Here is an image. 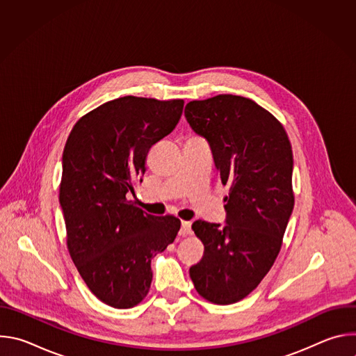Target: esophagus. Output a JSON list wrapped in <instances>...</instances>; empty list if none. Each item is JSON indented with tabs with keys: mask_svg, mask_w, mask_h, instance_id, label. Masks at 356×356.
I'll use <instances>...</instances> for the list:
<instances>
[{
	"mask_svg": "<svg viewBox=\"0 0 356 356\" xmlns=\"http://www.w3.org/2000/svg\"><path fill=\"white\" fill-rule=\"evenodd\" d=\"M188 234H191V222L190 221H181L180 235H188Z\"/></svg>",
	"mask_w": 356,
	"mask_h": 356,
	"instance_id": "esophagus-1",
	"label": "esophagus"
}]
</instances>
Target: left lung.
<instances>
[{
    "mask_svg": "<svg viewBox=\"0 0 356 356\" xmlns=\"http://www.w3.org/2000/svg\"><path fill=\"white\" fill-rule=\"evenodd\" d=\"M184 117L210 143L221 181L229 186L225 224L191 225L204 255L190 277L201 297L232 304L257 289L280 250L294 206L291 145L269 111L241 95L190 101Z\"/></svg>",
    "mask_w": 356,
    "mask_h": 356,
    "instance_id": "8db88e82",
    "label": "left lung"
}]
</instances>
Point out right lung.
Segmentation results:
<instances>
[{"mask_svg":"<svg viewBox=\"0 0 356 356\" xmlns=\"http://www.w3.org/2000/svg\"><path fill=\"white\" fill-rule=\"evenodd\" d=\"M183 106L121 97L81 117L67 138L59 194L67 248L91 293L114 309L145 298L152 258L180 229L179 218L146 214L127 194L135 193L149 149L176 128Z\"/></svg>","mask_w":356,"mask_h":356,"instance_id":"1","label":"right lung"}]
</instances>
